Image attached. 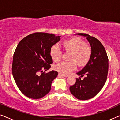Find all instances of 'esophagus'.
I'll return each instance as SVG.
<instances>
[{
    "label": "esophagus",
    "mask_w": 120,
    "mask_h": 120,
    "mask_svg": "<svg viewBox=\"0 0 120 120\" xmlns=\"http://www.w3.org/2000/svg\"><path fill=\"white\" fill-rule=\"evenodd\" d=\"M58 75L59 76H63V77H65V78H67L68 76V75H64L63 74H61V73H59L58 74Z\"/></svg>",
    "instance_id": "1"
}]
</instances>
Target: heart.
Returning <instances> with one entry per match:
<instances>
[{
    "instance_id": "heart-1",
    "label": "heart",
    "mask_w": 120,
    "mask_h": 120,
    "mask_svg": "<svg viewBox=\"0 0 120 120\" xmlns=\"http://www.w3.org/2000/svg\"><path fill=\"white\" fill-rule=\"evenodd\" d=\"M63 47L67 52H70L69 62H62L55 65V69L63 74H69L75 70L77 63L80 67L87 65L91 60L92 49L86 44L82 39L78 37H73L63 41ZM50 56L53 61L57 62L61 60L62 52L58 45H55L51 47Z\"/></svg>"
}]
</instances>
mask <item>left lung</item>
I'll list each match as a JSON object with an SVG mask.
<instances>
[{"label":"left lung","instance_id":"8db88e82","mask_svg":"<svg viewBox=\"0 0 120 120\" xmlns=\"http://www.w3.org/2000/svg\"><path fill=\"white\" fill-rule=\"evenodd\" d=\"M86 37L92 49L91 60L81 71L77 73L81 77L76 79V82L70 87V92L77 99L87 100L96 96L102 89L107 79L109 68L108 57L102 44L87 34L78 33Z\"/></svg>","mask_w":120,"mask_h":120}]
</instances>
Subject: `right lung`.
Returning <instances> with one entry per match:
<instances>
[{"label":"right lung","instance_id":"1","mask_svg":"<svg viewBox=\"0 0 120 120\" xmlns=\"http://www.w3.org/2000/svg\"><path fill=\"white\" fill-rule=\"evenodd\" d=\"M60 40V36L37 32L24 38L18 44L13 57L12 73L18 88L26 96L39 99L50 91L52 82L58 73L43 70L51 68L53 62L50 49Z\"/></svg>","mask_w":120,"mask_h":120}]
</instances>
